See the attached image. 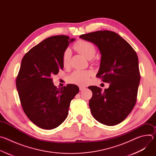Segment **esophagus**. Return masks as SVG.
<instances>
[{
  "label": "esophagus",
  "instance_id": "obj_1",
  "mask_svg": "<svg viewBox=\"0 0 156 156\" xmlns=\"http://www.w3.org/2000/svg\"><path fill=\"white\" fill-rule=\"evenodd\" d=\"M79 88H80V91H83V90H84V89L86 88L84 86H79Z\"/></svg>",
  "mask_w": 156,
  "mask_h": 156
}]
</instances>
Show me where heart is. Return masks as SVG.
<instances>
[{
  "label": "heart",
  "instance_id": "b5f03b06",
  "mask_svg": "<svg viewBox=\"0 0 156 156\" xmlns=\"http://www.w3.org/2000/svg\"><path fill=\"white\" fill-rule=\"evenodd\" d=\"M75 49L88 59L92 58L96 54V48L93 44L84 40L76 42ZM72 52L70 49H66L62 54V63L65 66H68L70 62ZM93 72L91 70H75L69 77V81L78 85H85L88 83Z\"/></svg>",
  "mask_w": 156,
  "mask_h": 156
}]
</instances>
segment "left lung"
<instances>
[{
    "instance_id": "left-lung-1",
    "label": "left lung",
    "mask_w": 156,
    "mask_h": 156,
    "mask_svg": "<svg viewBox=\"0 0 156 156\" xmlns=\"http://www.w3.org/2000/svg\"><path fill=\"white\" fill-rule=\"evenodd\" d=\"M80 37L99 49L101 58L96 76L110 84L104 91L96 86L88 87L93 92L89 102L91 114L104 125H117L127 117L136 102L140 81L138 55L128 42L113 31H98Z\"/></svg>"
}]
</instances>
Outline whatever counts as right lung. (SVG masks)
Wrapping results in <instances>:
<instances>
[{
  "label": "right lung",
  "instance_id": "add662e5",
  "mask_svg": "<svg viewBox=\"0 0 156 156\" xmlns=\"http://www.w3.org/2000/svg\"><path fill=\"white\" fill-rule=\"evenodd\" d=\"M75 40L65 35L49 37L21 60L16 80L20 100L28 118L41 128L52 129L62 124L71 101L79 92L75 84L57 88L52 78L63 69V52Z\"/></svg>",
  "mask_w": 156,
  "mask_h": 156
}]
</instances>
